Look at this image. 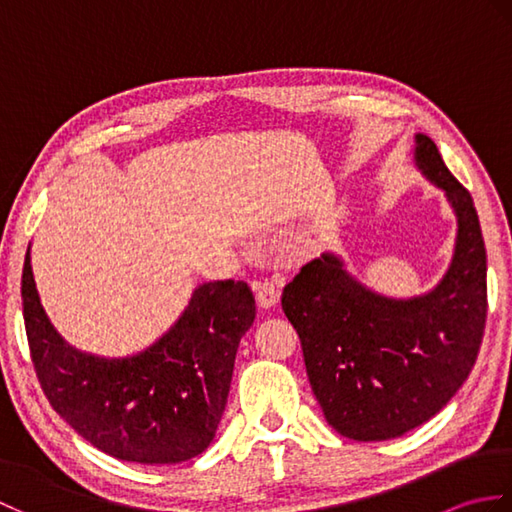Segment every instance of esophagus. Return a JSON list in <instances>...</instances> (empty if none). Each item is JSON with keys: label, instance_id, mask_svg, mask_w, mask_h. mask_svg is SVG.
I'll return each mask as SVG.
<instances>
[{"label": "esophagus", "instance_id": "1", "mask_svg": "<svg viewBox=\"0 0 512 512\" xmlns=\"http://www.w3.org/2000/svg\"><path fill=\"white\" fill-rule=\"evenodd\" d=\"M250 286H253L259 306H262V308H273L275 303L279 301L281 290H279L277 279H268V277L253 279V284H250Z\"/></svg>", "mask_w": 512, "mask_h": 512}]
</instances>
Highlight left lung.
Returning <instances> with one entry per match:
<instances>
[{
  "instance_id": "left-lung-1",
  "label": "left lung",
  "mask_w": 512,
  "mask_h": 512,
  "mask_svg": "<svg viewBox=\"0 0 512 512\" xmlns=\"http://www.w3.org/2000/svg\"><path fill=\"white\" fill-rule=\"evenodd\" d=\"M416 165L458 215L453 262L436 288L387 299L325 253L281 295L325 420L358 442L398 438L436 416L469 378L484 336L486 248L473 198L429 136H416Z\"/></svg>"
}]
</instances>
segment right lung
Wrapping results in <instances>:
<instances>
[{"label":"right lung","instance_id":"add662e5","mask_svg":"<svg viewBox=\"0 0 512 512\" xmlns=\"http://www.w3.org/2000/svg\"><path fill=\"white\" fill-rule=\"evenodd\" d=\"M21 299L32 365L52 409L96 449L140 464H178L215 438L237 345L255 321L246 281L193 290L176 325L145 352L101 358L74 350L39 301L26 253Z\"/></svg>","mask_w":512,"mask_h":512}]
</instances>
